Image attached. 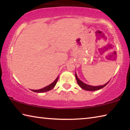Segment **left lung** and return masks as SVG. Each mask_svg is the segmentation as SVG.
<instances>
[{
    "instance_id": "1",
    "label": "left lung",
    "mask_w": 130,
    "mask_h": 130,
    "mask_svg": "<svg viewBox=\"0 0 130 130\" xmlns=\"http://www.w3.org/2000/svg\"><path fill=\"white\" fill-rule=\"evenodd\" d=\"M75 76H76V78L77 82V84H78L79 86H80L81 88H83V89H84V90H86V91H97V90L102 89V88H104L105 86H106V85L108 84V83L109 82V81H110L109 80L108 82L105 84L103 85H101V86H98V87H93V86H91V85H87V84H86L84 83L81 80H79L78 78L77 77V76L76 73L75 74Z\"/></svg>"
}]
</instances>
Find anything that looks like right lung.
<instances>
[{"label": "right lung", "instance_id": "1", "mask_svg": "<svg viewBox=\"0 0 130 130\" xmlns=\"http://www.w3.org/2000/svg\"><path fill=\"white\" fill-rule=\"evenodd\" d=\"M58 77L56 79V80H55L53 83H52L51 84L48 85V86L43 88H42L41 89H38V90L31 89V91L34 92H37V93H42V92H45L49 91H50V90L52 89L55 87V85H56V83L57 82V81H58Z\"/></svg>", "mask_w": 130, "mask_h": 130}]
</instances>
